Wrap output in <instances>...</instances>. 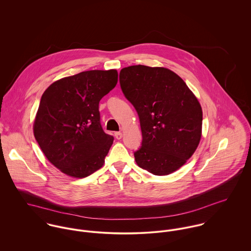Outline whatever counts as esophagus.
Listing matches in <instances>:
<instances>
[{
	"label": "esophagus",
	"mask_w": 251,
	"mask_h": 251,
	"mask_svg": "<svg viewBox=\"0 0 251 251\" xmlns=\"http://www.w3.org/2000/svg\"><path fill=\"white\" fill-rule=\"evenodd\" d=\"M115 137H116L117 139H121V138L123 137V133H122L121 131H119V132H115Z\"/></svg>",
	"instance_id": "obj_1"
}]
</instances>
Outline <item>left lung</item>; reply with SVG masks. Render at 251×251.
Returning a JSON list of instances; mask_svg holds the SVG:
<instances>
[{"instance_id": "obj_1", "label": "left lung", "mask_w": 251, "mask_h": 251, "mask_svg": "<svg viewBox=\"0 0 251 251\" xmlns=\"http://www.w3.org/2000/svg\"><path fill=\"white\" fill-rule=\"evenodd\" d=\"M120 85L139 116L143 140L134 151L137 165L156 176L178 170L201 139L203 113L196 97L179 75L164 68H125Z\"/></svg>"}]
</instances>
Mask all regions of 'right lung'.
I'll return each instance as SVG.
<instances>
[{"label":"right lung","mask_w":251,"mask_h":251,"mask_svg":"<svg viewBox=\"0 0 251 251\" xmlns=\"http://www.w3.org/2000/svg\"><path fill=\"white\" fill-rule=\"evenodd\" d=\"M117 82L116 70L88 71L62 78L43 93L34 135L63 173L85 178L102 167L114 137L102 129L99 104Z\"/></svg>","instance_id":"1"}]
</instances>
